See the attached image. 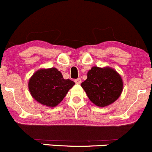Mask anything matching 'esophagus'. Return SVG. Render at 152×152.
I'll use <instances>...</instances> for the list:
<instances>
[{
    "label": "esophagus",
    "instance_id": "34e87169",
    "mask_svg": "<svg viewBox=\"0 0 152 152\" xmlns=\"http://www.w3.org/2000/svg\"><path fill=\"white\" fill-rule=\"evenodd\" d=\"M75 83H76V84H80L81 83V79H80V78H78L77 79H76V80H75Z\"/></svg>",
    "mask_w": 152,
    "mask_h": 152
}]
</instances>
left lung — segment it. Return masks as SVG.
Returning <instances> with one entry per match:
<instances>
[{"label": "left lung", "mask_w": 152, "mask_h": 152, "mask_svg": "<svg viewBox=\"0 0 152 152\" xmlns=\"http://www.w3.org/2000/svg\"><path fill=\"white\" fill-rule=\"evenodd\" d=\"M81 86L92 103L98 107H105L120 97L123 81L114 68L94 66L88 71L87 79Z\"/></svg>", "instance_id": "obj_1"}]
</instances>
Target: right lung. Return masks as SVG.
I'll return each instance as SVG.
<instances>
[{
	"instance_id": "obj_1",
	"label": "right lung",
	"mask_w": 152,
	"mask_h": 152,
	"mask_svg": "<svg viewBox=\"0 0 152 152\" xmlns=\"http://www.w3.org/2000/svg\"><path fill=\"white\" fill-rule=\"evenodd\" d=\"M75 83L65 79L57 68H41L33 74L28 81L31 96L41 105L57 106Z\"/></svg>"
}]
</instances>
